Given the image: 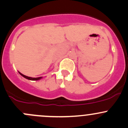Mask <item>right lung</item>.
Wrapping results in <instances>:
<instances>
[{
    "mask_svg": "<svg viewBox=\"0 0 128 128\" xmlns=\"http://www.w3.org/2000/svg\"><path fill=\"white\" fill-rule=\"evenodd\" d=\"M19 74H20V75L22 76H23L24 78H26V79H28V80H39V79H40V78H41V77H39V78H30V77L26 76H25V75H24V74H21L20 72H19Z\"/></svg>",
    "mask_w": 128,
    "mask_h": 128,
    "instance_id": "obj_1",
    "label": "right lung"
}]
</instances>
